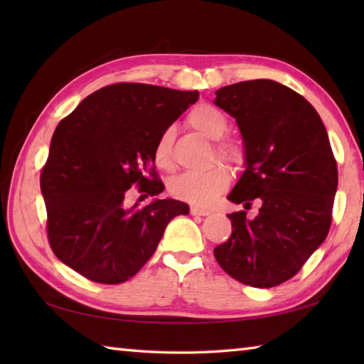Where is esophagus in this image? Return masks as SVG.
Wrapping results in <instances>:
<instances>
[{
	"label": "esophagus",
	"instance_id": "obj_1",
	"mask_svg": "<svg viewBox=\"0 0 364 364\" xmlns=\"http://www.w3.org/2000/svg\"><path fill=\"white\" fill-rule=\"evenodd\" d=\"M191 214L192 215H210V210H203V208H197V206H191Z\"/></svg>",
	"mask_w": 364,
	"mask_h": 364
}]
</instances>
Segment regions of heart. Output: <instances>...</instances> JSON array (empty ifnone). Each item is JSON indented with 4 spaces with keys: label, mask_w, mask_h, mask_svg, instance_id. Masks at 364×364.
I'll return each instance as SVG.
<instances>
[{
    "label": "heart",
    "mask_w": 364,
    "mask_h": 364,
    "mask_svg": "<svg viewBox=\"0 0 364 364\" xmlns=\"http://www.w3.org/2000/svg\"><path fill=\"white\" fill-rule=\"evenodd\" d=\"M192 128L200 131L203 136L213 141H219L228 131V120L225 114L211 105H198L189 114ZM172 142L173 129L166 128L158 136L153 146V161L159 168H168L172 162ZM220 158L236 162L241 159V151L233 144L218 145ZM230 184V172L225 166L215 164L206 172H188L175 176L170 181V192L176 198L186 200L197 206H208L218 198Z\"/></svg>",
    "instance_id": "heart-1"
}]
</instances>
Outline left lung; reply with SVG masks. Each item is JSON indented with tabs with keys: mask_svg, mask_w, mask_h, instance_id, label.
I'll return each mask as SVG.
<instances>
[{
	"mask_svg": "<svg viewBox=\"0 0 364 364\" xmlns=\"http://www.w3.org/2000/svg\"><path fill=\"white\" fill-rule=\"evenodd\" d=\"M214 105L237 123L245 170L228 200L259 205L255 218L228 214L231 236L214 249L235 280L272 288L296 275L326 241L338 188V167L318 111L272 80L215 90Z\"/></svg>",
	"mask_w": 364,
	"mask_h": 364,
	"instance_id": "1",
	"label": "left lung"
}]
</instances>
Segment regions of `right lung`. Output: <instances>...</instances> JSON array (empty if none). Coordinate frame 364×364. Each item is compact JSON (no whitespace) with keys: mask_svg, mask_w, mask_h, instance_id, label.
Wrapping results in <instances>:
<instances>
[{"mask_svg":"<svg viewBox=\"0 0 364 364\" xmlns=\"http://www.w3.org/2000/svg\"><path fill=\"white\" fill-rule=\"evenodd\" d=\"M197 100V90L119 82L59 122L41 175L48 241L59 261L92 282L123 283L151 258L167 223L189 214L173 198L128 206L125 196L134 184L141 200L164 191L153 146Z\"/></svg>","mask_w":364,"mask_h":364,"instance_id":"obj_1","label":"right lung"}]
</instances>
